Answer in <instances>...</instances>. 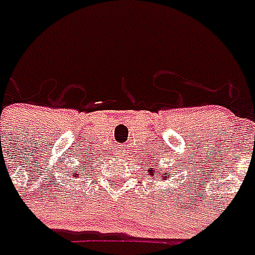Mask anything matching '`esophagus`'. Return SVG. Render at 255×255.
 Returning <instances> with one entry per match:
<instances>
[{
  "label": "esophagus",
  "mask_w": 255,
  "mask_h": 255,
  "mask_svg": "<svg viewBox=\"0 0 255 255\" xmlns=\"http://www.w3.org/2000/svg\"><path fill=\"white\" fill-rule=\"evenodd\" d=\"M122 154H124V150H117V152H116V155L121 156Z\"/></svg>",
  "instance_id": "34e87169"
}]
</instances>
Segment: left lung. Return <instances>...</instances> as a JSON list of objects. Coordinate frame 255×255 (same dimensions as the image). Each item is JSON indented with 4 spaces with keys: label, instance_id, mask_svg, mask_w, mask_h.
Returning a JSON list of instances; mask_svg holds the SVG:
<instances>
[{
    "label": "left lung",
    "instance_id": "8db88e82",
    "mask_svg": "<svg viewBox=\"0 0 255 255\" xmlns=\"http://www.w3.org/2000/svg\"><path fill=\"white\" fill-rule=\"evenodd\" d=\"M159 171L162 172V170H159ZM148 172H150V175H151V176H154V175L156 174V172H154V170H152V168H148ZM170 176H171L170 171H167V172H164V174H160L158 178H159L160 180H168V178H170Z\"/></svg>",
    "mask_w": 255,
    "mask_h": 255
}]
</instances>
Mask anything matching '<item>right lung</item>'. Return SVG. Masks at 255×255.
Here are the masks:
<instances>
[{
	"mask_svg": "<svg viewBox=\"0 0 255 255\" xmlns=\"http://www.w3.org/2000/svg\"><path fill=\"white\" fill-rule=\"evenodd\" d=\"M75 174H76V171H75Z\"/></svg>",
	"mask_w": 255,
	"mask_h": 255,
	"instance_id": "add662e5",
	"label": "right lung"
}]
</instances>
